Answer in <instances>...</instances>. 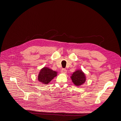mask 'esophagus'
<instances>
[{
  "label": "esophagus",
  "mask_w": 121,
  "mask_h": 121,
  "mask_svg": "<svg viewBox=\"0 0 121 121\" xmlns=\"http://www.w3.org/2000/svg\"><path fill=\"white\" fill-rule=\"evenodd\" d=\"M66 72H67V70L65 68H63V69H62L61 70V72L62 73H66Z\"/></svg>",
  "instance_id": "obj_1"
}]
</instances>
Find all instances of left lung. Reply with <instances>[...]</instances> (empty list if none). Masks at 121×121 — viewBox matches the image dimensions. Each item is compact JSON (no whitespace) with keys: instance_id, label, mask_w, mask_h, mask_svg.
Instances as JSON below:
<instances>
[{"instance_id":"8db88e82","label":"left lung","mask_w":121,"mask_h":121,"mask_svg":"<svg viewBox=\"0 0 121 121\" xmlns=\"http://www.w3.org/2000/svg\"><path fill=\"white\" fill-rule=\"evenodd\" d=\"M72 82L76 86H80L86 81V76L84 73L81 70H77L73 73L71 76Z\"/></svg>"}]
</instances>
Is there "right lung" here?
<instances>
[{"mask_svg": "<svg viewBox=\"0 0 121 121\" xmlns=\"http://www.w3.org/2000/svg\"><path fill=\"white\" fill-rule=\"evenodd\" d=\"M57 72L48 67H44L40 71L38 76V80L43 84L47 85L56 76Z\"/></svg>", "mask_w": 121, "mask_h": 121, "instance_id": "1", "label": "right lung"}]
</instances>
